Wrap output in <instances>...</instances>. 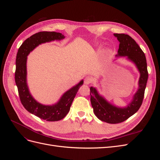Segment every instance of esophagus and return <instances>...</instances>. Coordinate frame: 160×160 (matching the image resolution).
Wrapping results in <instances>:
<instances>
[{"label":"esophagus","instance_id":"1","mask_svg":"<svg viewBox=\"0 0 160 160\" xmlns=\"http://www.w3.org/2000/svg\"><path fill=\"white\" fill-rule=\"evenodd\" d=\"M91 82H92V79H91V77H89V76L86 77L85 78V79H84V83H85V84H86V85L90 84V83H91Z\"/></svg>","mask_w":160,"mask_h":160}]
</instances>
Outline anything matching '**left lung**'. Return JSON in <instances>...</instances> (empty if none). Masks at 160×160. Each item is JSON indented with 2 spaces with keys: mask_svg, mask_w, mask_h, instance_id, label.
Instances as JSON below:
<instances>
[{
  "mask_svg": "<svg viewBox=\"0 0 160 160\" xmlns=\"http://www.w3.org/2000/svg\"><path fill=\"white\" fill-rule=\"evenodd\" d=\"M114 35L119 41L118 56H127L128 59L133 61L140 72V78L139 88L132 102L125 108H119L109 103L98 94L95 88L91 87L90 100L95 115L103 122L112 124L124 122L139 110L143 102L148 79L146 58L138 43L126 34L115 33Z\"/></svg>",
  "mask_w": 160,
  "mask_h": 160,
  "instance_id": "obj_1",
  "label": "left lung"
}]
</instances>
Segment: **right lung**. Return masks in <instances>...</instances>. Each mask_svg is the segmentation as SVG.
<instances>
[{"instance_id": "add662e5", "label": "right lung", "mask_w": 160, "mask_h": 160, "mask_svg": "<svg viewBox=\"0 0 160 160\" xmlns=\"http://www.w3.org/2000/svg\"><path fill=\"white\" fill-rule=\"evenodd\" d=\"M65 37L60 32L42 31L34 34L22 42L16 58L15 83L21 102L28 112L48 122H56L63 119L69 113L71 105L83 81L67 91L57 104L49 106L38 103L32 98L27 85V57L41 43L54 40H61Z\"/></svg>"}]
</instances>
